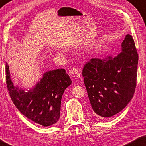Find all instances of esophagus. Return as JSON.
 I'll use <instances>...</instances> for the list:
<instances>
[{"instance_id": "34e87169", "label": "esophagus", "mask_w": 146, "mask_h": 146, "mask_svg": "<svg viewBox=\"0 0 146 146\" xmlns=\"http://www.w3.org/2000/svg\"><path fill=\"white\" fill-rule=\"evenodd\" d=\"M70 73H71V75L73 76H75V77H76V78H78L79 79L81 78L80 73V71H79L78 68H73L70 71Z\"/></svg>"}]
</instances>
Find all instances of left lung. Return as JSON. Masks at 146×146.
<instances>
[{"mask_svg":"<svg viewBox=\"0 0 146 146\" xmlns=\"http://www.w3.org/2000/svg\"><path fill=\"white\" fill-rule=\"evenodd\" d=\"M121 49L115 58L91 59L83 69L92 112L99 118H110L120 112L135 92L139 56L129 34Z\"/></svg>","mask_w":146,"mask_h":146,"instance_id":"left-lung-1","label":"left lung"}]
</instances>
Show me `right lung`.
Here are the masks:
<instances>
[{
    "mask_svg": "<svg viewBox=\"0 0 146 146\" xmlns=\"http://www.w3.org/2000/svg\"><path fill=\"white\" fill-rule=\"evenodd\" d=\"M5 74L10 97L21 114L44 127L58 122L62 94L71 84V80L64 69L47 71L35 87L27 91L14 84L7 62Z\"/></svg>",
    "mask_w": 146,
    "mask_h": 146,
    "instance_id": "right-lung-1",
    "label": "right lung"
}]
</instances>
